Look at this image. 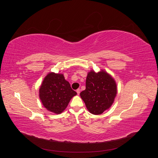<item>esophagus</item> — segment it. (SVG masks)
<instances>
[{
  "label": "esophagus",
  "instance_id": "obj_1",
  "mask_svg": "<svg viewBox=\"0 0 158 158\" xmlns=\"http://www.w3.org/2000/svg\"><path fill=\"white\" fill-rule=\"evenodd\" d=\"M76 92H77V94H78V95H79L80 93V89H76Z\"/></svg>",
  "mask_w": 158,
  "mask_h": 158
}]
</instances>
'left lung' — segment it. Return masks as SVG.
Masks as SVG:
<instances>
[{"label":"left lung","mask_w":158,"mask_h":158,"mask_svg":"<svg viewBox=\"0 0 158 158\" xmlns=\"http://www.w3.org/2000/svg\"><path fill=\"white\" fill-rule=\"evenodd\" d=\"M117 93L115 81L105 70H91L85 81V89L80 93L88 111L100 114L112 106Z\"/></svg>","instance_id":"left-lung-1"}]
</instances>
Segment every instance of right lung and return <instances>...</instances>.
<instances>
[{
    "mask_svg": "<svg viewBox=\"0 0 158 158\" xmlns=\"http://www.w3.org/2000/svg\"><path fill=\"white\" fill-rule=\"evenodd\" d=\"M40 98L44 106L49 111L60 114L68 106L72 98L77 94L63 74L50 73L41 85Z\"/></svg>",
    "mask_w": 158,
    "mask_h": 158,
    "instance_id": "add662e5",
    "label": "right lung"
}]
</instances>
